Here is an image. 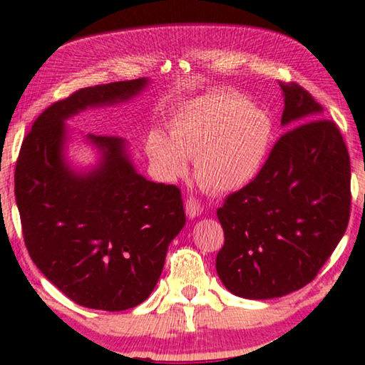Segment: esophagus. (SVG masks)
Here are the masks:
<instances>
[{
	"instance_id": "esophagus-1",
	"label": "esophagus",
	"mask_w": 365,
	"mask_h": 365,
	"mask_svg": "<svg viewBox=\"0 0 365 365\" xmlns=\"http://www.w3.org/2000/svg\"><path fill=\"white\" fill-rule=\"evenodd\" d=\"M185 211H187V215L190 219H195V217H197V215H201V212H202L201 201L196 200L195 196L187 197V201H185Z\"/></svg>"
}]
</instances>
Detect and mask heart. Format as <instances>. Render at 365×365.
Wrapping results in <instances>:
<instances>
[{
  "label": "heart",
  "mask_w": 365,
  "mask_h": 365,
  "mask_svg": "<svg viewBox=\"0 0 365 365\" xmlns=\"http://www.w3.org/2000/svg\"><path fill=\"white\" fill-rule=\"evenodd\" d=\"M274 123L246 98L224 93L188 104L169 127V138L153 132L148 154L165 178L183 175L195 159V175L211 191L245 187L261 170Z\"/></svg>",
  "instance_id": "1"
}]
</instances>
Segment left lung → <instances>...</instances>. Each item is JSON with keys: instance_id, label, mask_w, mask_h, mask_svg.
Listing matches in <instances>:
<instances>
[{"instance_id": "obj_1", "label": "left lung", "mask_w": 365, "mask_h": 365, "mask_svg": "<svg viewBox=\"0 0 365 365\" xmlns=\"http://www.w3.org/2000/svg\"><path fill=\"white\" fill-rule=\"evenodd\" d=\"M279 85L282 125L293 128L277 140L257 175L217 209L225 242L215 269L228 292L248 299L280 298L316 279L351 212L341 132L322 119L324 108L307 90Z\"/></svg>"}]
</instances>
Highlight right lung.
Segmentation results:
<instances>
[{
    "label": "right lung",
    "instance_id": "1",
    "mask_svg": "<svg viewBox=\"0 0 365 365\" xmlns=\"http://www.w3.org/2000/svg\"><path fill=\"white\" fill-rule=\"evenodd\" d=\"M146 83L135 78L88 86L53 103L36 117L16 163L14 193L29 255L83 307L114 312L141 304L185 225L180 188L137 174L122 138L88 135L103 153L90 174H76L64 160L66 119L125 101Z\"/></svg>",
    "mask_w": 365,
    "mask_h": 365
}]
</instances>
